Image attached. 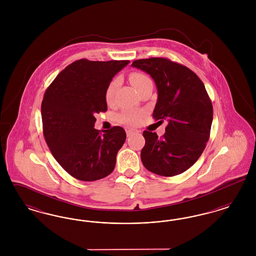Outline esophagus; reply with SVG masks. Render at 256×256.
<instances>
[{"label": "esophagus", "instance_id": "obj_1", "mask_svg": "<svg viewBox=\"0 0 256 256\" xmlns=\"http://www.w3.org/2000/svg\"><path fill=\"white\" fill-rule=\"evenodd\" d=\"M126 135H128V136H130L132 134H138L139 132H138L137 130H134V128H128L126 130Z\"/></svg>", "mask_w": 256, "mask_h": 256}]
</instances>
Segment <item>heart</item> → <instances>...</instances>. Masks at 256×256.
<instances>
[{
  "label": "heart",
  "instance_id": "1",
  "mask_svg": "<svg viewBox=\"0 0 256 256\" xmlns=\"http://www.w3.org/2000/svg\"><path fill=\"white\" fill-rule=\"evenodd\" d=\"M130 80L138 92L146 86V84L152 82L150 78L146 76V74L140 73V72H134L130 74ZM119 84H120V80L118 78H115L111 80L108 86L106 87L104 97L108 104H112L114 102V98ZM142 117H143V112L141 110H126L118 116V119L120 122L126 124H136L140 122Z\"/></svg>",
  "mask_w": 256,
  "mask_h": 256
}]
</instances>
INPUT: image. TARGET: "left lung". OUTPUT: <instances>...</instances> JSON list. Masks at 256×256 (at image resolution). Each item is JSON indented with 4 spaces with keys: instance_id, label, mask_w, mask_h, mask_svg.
Here are the masks:
<instances>
[{
    "instance_id": "8db88e82",
    "label": "left lung",
    "mask_w": 256,
    "mask_h": 256,
    "mask_svg": "<svg viewBox=\"0 0 256 256\" xmlns=\"http://www.w3.org/2000/svg\"><path fill=\"white\" fill-rule=\"evenodd\" d=\"M154 80L158 98L152 117L167 120L161 137L145 130L141 160L146 170L174 176L188 170L204 150L210 136L213 106L200 78L182 64L164 58L132 62Z\"/></svg>"
}]
</instances>
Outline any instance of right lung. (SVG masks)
Returning a JSON list of instances; mask_svg holds the SVG:
<instances>
[{"instance_id":"obj_1","label":"right lung","mask_w":256,"mask_h":256,"mask_svg":"<svg viewBox=\"0 0 256 256\" xmlns=\"http://www.w3.org/2000/svg\"><path fill=\"white\" fill-rule=\"evenodd\" d=\"M130 60H80L47 88L41 104L43 134L52 156L73 178L94 182L108 176L126 141L121 126L94 128L95 115L108 110L106 90Z\"/></svg>"}]
</instances>
